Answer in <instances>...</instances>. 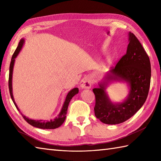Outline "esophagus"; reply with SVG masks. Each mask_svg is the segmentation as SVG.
<instances>
[{
  "label": "esophagus",
  "mask_w": 161,
  "mask_h": 161,
  "mask_svg": "<svg viewBox=\"0 0 161 161\" xmlns=\"http://www.w3.org/2000/svg\"><path fill=\"white\" fill-rule=\"evenodd\" d=\"M92 85L91 79L89 76L84 77L80 81V86L82 88H90Z\"/></svg>",
  "instance_id": "1"
}]
</instances>
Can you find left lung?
<instances>
[{
  "mask_svg": "<svg viewBox=\"0 0 161 161\" xmlns=\"http://www.w3.org/2000/svg\"><path fill=\"white\" fill-rule=\"evenodd\" d=\"M126 53L109 71L107 80H124L130 86L129 95L122 103L114 104L105 92V84L93 88L95 97V115L104 124L116 125L127 120L146 101L151 81V64L149 56L133 33L129 34Z\"/></svg>",
  "mask_w": 161,
  "mask_h": 161,
  "instance_id": "left-lung-1",
  "label": "left lung"
}]
</instances>
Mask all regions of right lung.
Wrapping results in <instances>:
<instances>
[{
    "instance_id": "right-lung-1",
    "label": "right lung",
    "mask_w": 161,
    "mask_h": 161,
    "mask_svg": "<svg viewBox=\"0 0 161 161\" xmlns=\"http://www.w3.org/2000/svg\"><path fill=\"white\" fill-rule=\"evenodd\" d=\"M23 43H24L23 39H21L20 41V42H19V45H18V47H16L15 52L14 53V54H13L11 62H10V65H9V81H8L9 93H10V96H11V98H12V100L14 102V104L16 108L18 109V111H19V109L18 107H17L16 104L15 103L14 100L13 94H12V72H13L14 64L15 58L16 57V56L18 55V54L19 53L20 50V49H21V47L23 45ZM78 92H79L78 88H73V89H72L69 92V93H68L66 100H65L64 104L63 105V107H62V108H61V111L60 112V114L58 115L57 117L54 118V119H51V120H50V121L34 120V119H29L28 118H26L25 115H23V117L24 119H25V120L28 123H29L30 125H32L33 126H35V127H37V128L43 129H54L58 128L59 126H60L61 125H62L64 122L65 121L68 104H69V102L71 100L72 97H73L75 95L77 94Z\"/></svg>"
}]
</instances>
